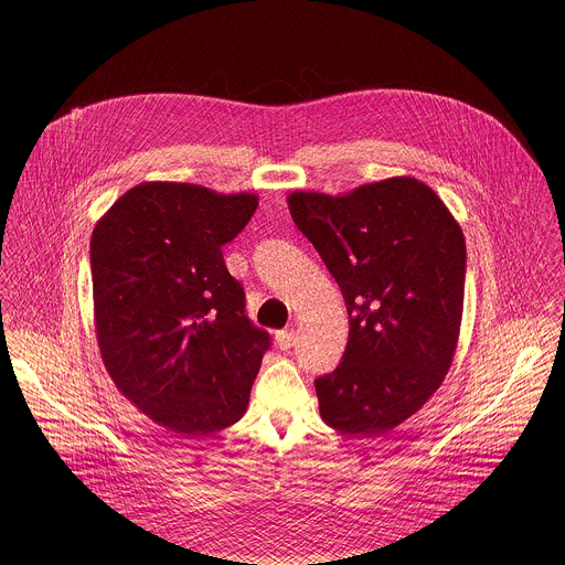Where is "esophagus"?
Wrapping results in <instances>:
<instances>
[{
    "instance_id": "obj_1",
    "label": "esophagus",
    "mask_w": 565,
    "mask_h": 565,
    "mask_svg": "<svg viewBox=\"0 0 565 565\" xmlns=\"http://www.w3.org/2000/svg\"><path fill=\"white\" fill-rule=\"evenodd\" d=\"M276 345L280 350H289L294 345V332L291 330H278L276 332Z\"/></svg>"
}]
</instances>
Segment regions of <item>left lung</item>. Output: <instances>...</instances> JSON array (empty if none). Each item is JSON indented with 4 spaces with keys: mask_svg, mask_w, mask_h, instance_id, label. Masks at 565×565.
Returning <instances> with one entry per match:
<instances>
[{
    "mask_svg": "<svg viewBox=\"0 0 565 565\" xmlns=\"http://www.w3.org/2000/svg\"><path fill=\"white\" fill-rule=\"evenodd\" d=\"M287 204L350 318L341 365L316 381L320 415L345 435H385L430 401L452 365L463 316V231L441 198L411 175L341 195L294 191Z\"/></svg>",
    "mask_w": 565,
    "mask_h": 565,
    "instance_id": "8db88e82",
    "label": "left lung"
}]
</instances>
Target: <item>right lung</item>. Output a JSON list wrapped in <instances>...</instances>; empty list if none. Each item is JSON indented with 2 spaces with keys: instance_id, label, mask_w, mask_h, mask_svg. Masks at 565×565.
<instances>
[{
  "instance_id": "obj_1",
  "label": "right lung",
  "mask_w": 565,
  "mask_h": 565,
  "mask_svg": "<svg viewBox=\"0 0 565 565\" xmlns=\"http://www.w3.org/2000/svg\"><path fill=\"white\" fill-rule=\"evenodd\" d=\"M256 206V193L152 180L115 200L90 235L104 367L141 413L184 437L242 419L269 348L222 254Z\"/></svg>"
}]
</instances>
